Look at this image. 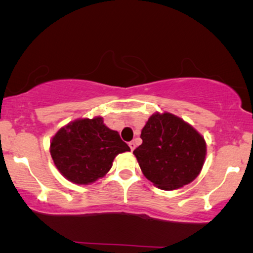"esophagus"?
Segmentation results:
<instances>
[{"mask_svg": "<svg viewBox=\"0 0 253 253\" xmlns=\"http://www.w3.org/2000/svg\"><path fill=\"white\" fill-rule=\"evenodd\" d=\"M129 146H130V148H131V151H133L134 148H136V144H134V141H130Z\"/></svg>", "mask_w": 253, "mask_h": 253, "instance_id": "34e87169", "label": "esophagus"}]
</instances>
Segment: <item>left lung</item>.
I'll return each instance as SVG.
<instances>
[{
	"mask_svg": "<svg viewBox=\"0 0 253 253\" xmlns=\"http://www.w3.org/2000/svg\"><path fill=\"white\" fill-rule=\"evenodd\" d=\"M143 143L133 154L145 177L162 190H175L192 182L206 155L204 138L170 113L154 114L141 130Z\"/></svg>",
	"mask_w": 253,
	"mask_h": 253,
	"instance_id": "obj_1",
	"label": "left lung"
}]
</instances>
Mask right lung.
Listing matches in <instances>:
<instances>
[{"mask_svg":"<svg viewBox=\"0 0 253 253\" xmlns=\"http://www.w3.org/2000/svg\"><path fill=\"white\" fill-rule=\"evenodd\" d=\"M130 151L117 131L102 117L69 123L53 137L50 154L62 175L76 184H88L105 176L117 154Z\"/></svg>","mask_w":253,"mask_h":253,"instance_id":"add662e5","label":"right lung"}]
</instances>
